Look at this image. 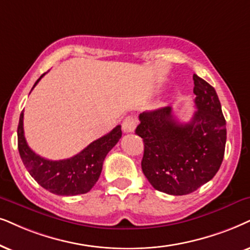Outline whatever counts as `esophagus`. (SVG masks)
Returning a JSON list of instances; mask_svg holds the SVG:
<instances>
[{
  "label": "esophagus",
  "mask_w": 250,
  "mask_h": 250,
  "mask_svg": "<svg viewBox=\"0 0 250 250\" xmlns=\"http://www.w3.org/2000/svg\"><path fill=\"white\" fill-rule=\"evenodd\" d=\"M136 119L134 116H127L125 120H123L122 122V129L123 131L125 132V134H128V132H132L135 130L136 128Z\"/></svg>",
  "instance_id": "1"
}]
</instances>
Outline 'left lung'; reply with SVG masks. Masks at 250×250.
<instances>
[{
  "label": "left lung",
  "instance_id": "left-lung-1",
  "mask_svg": "<svg viewBox=\"0 0 250 250\" xmlns=\"http://www.w3.org/2000/svg\"><path fill=\"white\" fill-rule=\"evenodd\" d=\"M192 80L197 110L190 121L180 123L164 107L142 113L135 130L144 142V175L169 195L190 194L210 181L225 153L226 121L216 90L197 75Z\"/></svg>",
  "mask_w": 250,
  "mask_h": 250
}]
</instances>
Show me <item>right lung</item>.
Here are the masks:
<instances>
[{
  "label": "right lung",
  "instance_id": "1",
  "mask_svg": "<svg viewBox=\"0 0 250 250\" xmlns=\"http://www.w3.org/2000/svg\"><path fill=\"white\" fill-rule=\"evenodd\" d=\"M43 75L40 76L33 87ZM23 119L24 113L21 112L17 136L18 151L24 166L41 187L60 196H75L90 191L99 179L107 153L122 136L121 125H116L112 131L88 144L76 156L68 159L49 160L38 156L27 145Z\"/></svg>",
  "mask_w": 250,
  "mask_h": 250
}]
</instances>
